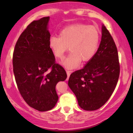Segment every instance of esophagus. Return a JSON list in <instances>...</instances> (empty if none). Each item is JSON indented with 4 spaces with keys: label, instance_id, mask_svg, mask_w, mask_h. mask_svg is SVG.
<instances>
[{
    "label": "esophagus",
    "instance_id": "obj_1",
    "mask_svg": "<svg viewBox=\"0 0 133 133\" xmlns=\"http://www.w3.org/2000/svg\"><path fill=\"white\" fill-rule=\"evenodd\" d=\"M71 71H69V70H68V71H66V73H67V75H68V78H67V79H69V76H70V75H71Z\"/></svg>",
    "mask_w": 133,
    "mask_h": 133
}]
</instances>
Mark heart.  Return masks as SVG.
<instances>
[{"label": "heart", "instance_id": "obj_1", "mask_svg": "<svg viewBox=\"0 0 133 133\" xmlns=\"http://www.w3.org/2000/svg\"><path fill=\"white\" fill-rule=\"evenodd\" d=\"M100 34L94 25L78 24L64 28L59 37L51 36L49 45L57 58L62 59L70 49L71 53L62 62L69 69L77 68L81 61L88 62L95 56L100 44Z\"/></svg>", "mask_w": 133, "mask_h": 133}]
</instances>
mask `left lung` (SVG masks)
I'll use <instances>...</instances> for the list:
<instances>
[{"label":"left lung","mask_w":133,"mask_h":133,"mask_svg":"<svg viewBox=\"0 0 133 133\" xmlns=\"http://www.w3.org/2000/svg\"><path fill=\"white\" fill-rule=\"evenodd\" d=\"M120 75L116 44L109 31L102 27V38L95 56L82 69L70 75L68 85L85 111L101 108L111 97Z\"/></svg>","instance_id":"obj_1"}]
</instances>
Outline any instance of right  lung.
<instances>
[{
    "label": "right lung",
    "instance_id": "1",
    "mask_svg": "<svg viewBox=\"0 0 133 133\" xmlns=\"http://www.w3.org/2000/svg\"><path fill=\"white\" fill-rule=\"evenodd\" d=\"M49 17L34 21L27 26L15 44L13 66L21 96L39 111L52 109L58 101L55 87L67 78L65 69L55 63L49 45Z\"/></svg>",
    "mask_w": 133,
    "mask_h": 133
}]
</instances>
